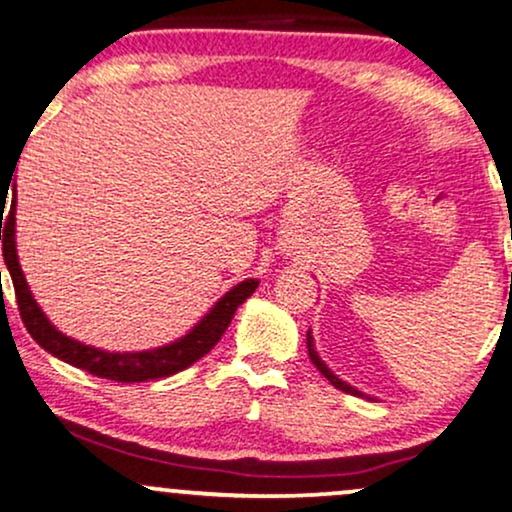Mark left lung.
<instances>
[{"label":"left lung","instance_id":"1","mask_svg":"<svg viewBox=\"0 0 512 512\" xmlns=\"http://www.w3.org/2000/svg\"><path fill=\"white\" fill-rule=\"evenodd\" d=\"M512 276V274H510ZM308 356H310V361H313L315 363V368L317 370H320V373L322 375H325V378L327 380H330V383L334 385V387H337V390H342V392H349V395H361V392H358V390H354V387H351V385H346V383H342V380H339L337 378V375H334L332 373V370L330 368H327L325 366V363H322V358L320 356H317V351H315V344H313V337H310V332H308Z\"/></svg>","mask_w":512,"mask_h":512}]
</instances>
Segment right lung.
Returning a JSON list of instances; mask_svg holds the SVG:
<instances>
[{
  "label": "right lung",
  "mask_w": 512,
  "mask_h": 512,
  "mask_svg": "<svg viewBox=\"0 0 512 512\" xmlns=\"http://www.w3.org/2000/svg\"><path fill=\"white\" fill-rule=\"evenodd\" d=\"M7 195L9 192H0V240H2V252L4 262L14 281L16 291V305H19V313L23 325L31 337L43 346L45 351H50L52 356L62 358L69 366H76L81 370H88L91 375L98 378L115 380V383H144V380H156V378H168V375L178 373V370L192 366L199 361L204 354H209L214 349V344L219 342L226 332V327L231 325L233 315H236L238 305L250 298L255 293L260 281L248 279L243 284H238L236 289H231L226 296L221 298L214 308L209 310V315L192 330L190 334L178 339V342L161 346L154 351H139V354H108V351L93 349L74 339L64 337L62 332H57L50 325L48 317L43 315V310L38 308V303L33 301L31 291H28L26 276H23L19 267V257H16V240H14V209H16V197L11 199V207L4 214L7 207Z\"/></svg>",
  "instance_id": "add662e5"
}]
</instances>
